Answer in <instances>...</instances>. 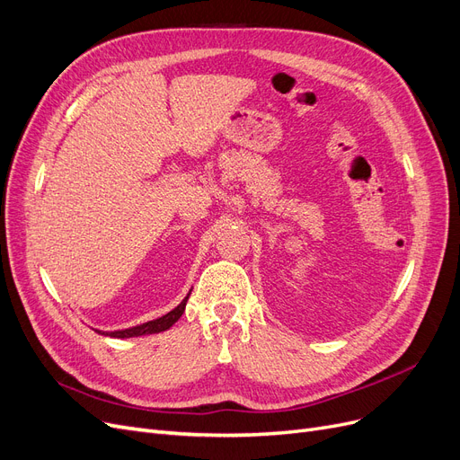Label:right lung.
Instances as JSON below:
<instances>
[{
	"label": "right lung",
	"instance_id": "obj_1",
	"mask_svg": "<svg viewBox=\"0 0 460 460\" xmlns=\"http://www.w3.org/2000/svg\"><path fill=\"white\" fill-rule=\"evenodd\" d=\"M190 292H192V290H189L187 296L182 298V302H181L177 307H173V309L170 311V314L162 315V317H158V319L146 321V323H143V324H136V326H130V328L113 330V332H105V330H96V332L102 334V336H109V338H137V336H149V334L164 332V330L172 328V326L181 319V315L185 314V307H187Z\"/></svg>",
	"mask_w": 460,
	"mask_h": 460
}]
</instances>
